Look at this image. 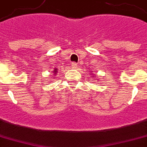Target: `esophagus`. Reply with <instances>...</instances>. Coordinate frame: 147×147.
Masks as SVG:
<instances>
[{
	"instance_id": "34e87169",
	"label": "esophagus",
	"mask_w": 147,
	"mask_h": 147,
	"mask_svg": "<svg viewBox=\"0 0 147 147\" xmlns=\"http://www.w3.org/2000/svg\"><path fill=\"white\" fill-rule=\"evenodd\" d=\"M71 67H74V68H76V67H77V65H78V64H77L76 63H75V62H73V63H71Z\"/></svg>"
}]
</instances>
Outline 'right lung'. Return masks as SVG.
I'll list each match as a JSON object with an SVG mask.
<instances>
[{
	"mask_svg": "<svg viewBox=\"0 0 147 147\" xmlns=\"http://www.w3.org/2000/svg\"><path fill=\"white\" fill-rule=\"evenodd\" d=\"M56 70H57V69H55V71H54V72H56Z\"/></svg>",
	"mask_w": 147,
	"mask_h": 147,
	"instance_id": "obj_1",
	"label": "right lung"
}]
</instances>
